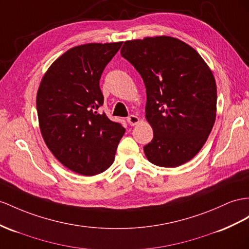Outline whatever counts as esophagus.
<instances>
[{"mask_svg":"<svg viewBox=\"0 0 249 249\" xmlns=\"http://www.w3.org/2000/svg\"><path fill=\"white\" fill-rule=\"evenodd\" d=\"M127 122H128V124L130 126H135L140 122V119L137 116H133V114H131V116L127 118Z\"/></svg>","mask_w":249,"mask_h":249,"instance_id":"1","label":"esophagus"}]
</instances>
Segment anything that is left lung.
I'll return each instance as SVG.
<instances>
[{"label":"left lung","mask_w":249,"mask_h":249,"mask_svg":"<svg viewBox=\"0 0 249 249\" xmlns=\"http://www.w3.org/2000/svg\"><path fill=\"white\" fill-rule=\"evenodd\" d=\"M121 55L141 74L146 120L154 139L146 158L161 167L190 161L205 144L215 121L216 86L212 70L188 44L173 36L126 41Z\"/></svg>","instance_id":"left-lung-1"}]
</instances>
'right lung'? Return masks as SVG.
Masks as SVG:
<instances>
[{"mask_svg":"<svg viewBox=\"0 0 249 249\" xmlns=\"http://www.w3.org/2000/svg\"><path fill=\"white\" fill-rule=\"evenodd\" d=\"M122 45L89 43L67 50L44 74L36 93L41 133L58 160L74 173L94 176L113 163L125 128L99 113L102 72Z\"/></svg>","mask_w":249,"mask_h":249,"instance_id":"obj_1","label":"right lung"}]
</instances>
